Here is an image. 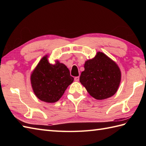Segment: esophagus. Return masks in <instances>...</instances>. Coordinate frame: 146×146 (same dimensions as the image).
Masks as SVG:
<instances>
[{"label":"esophagus","mask_w":146,"mask_h":146,"mask_svg":"<svg viewBox=\"0 0 146 146\" xmlns=\"http://www.w3.org/2000/svg\"><path fill=\"white\" fill-rule=\"evenodd\" d=\"M80 80V77L79 76H76L75 78V82H79Z\"/></svg>","instance_id":"obj_1"}]
</instances>
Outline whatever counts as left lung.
I'll use <instances>...</instances> for the list:
<instances>
[{
	"label": "left lung",
	"instance_id": "8db88e82",
	"mask_svg": "<svg viewBox=\"0 0 146 146\" xmlns=\"http://www.w3.org/2000/svg\"><path fill=\"white\" fill-rule=\"evenodd\" d=\"M84 68L80 82L92 97L104 100L117 92L121 81V71L108 56L97 52L94 58L85 61Z\"/></svg>",
	"mask_w": 146,
	"mask_h": 146
}]
</instances>
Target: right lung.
Returning a JSON list of instances; mask_svg holds the SVG:
<instances>
[{"mask_svg": "<svg viewBox=\"0 0 146 146\" xmlns=\"http://www.w3.org/2000/svg\"><path fill=\"white\" fill-rule=\"evenodd\" d=\"M73 80L66 65L58 60L51 64L47 54L41 59L31 74V83L35 95L47 103L60 100Z\"/></svg>", "mask_w": 146, "mask_h": 146, "instance_id": "obj_1", "label": "right lung"}]
</instances>
